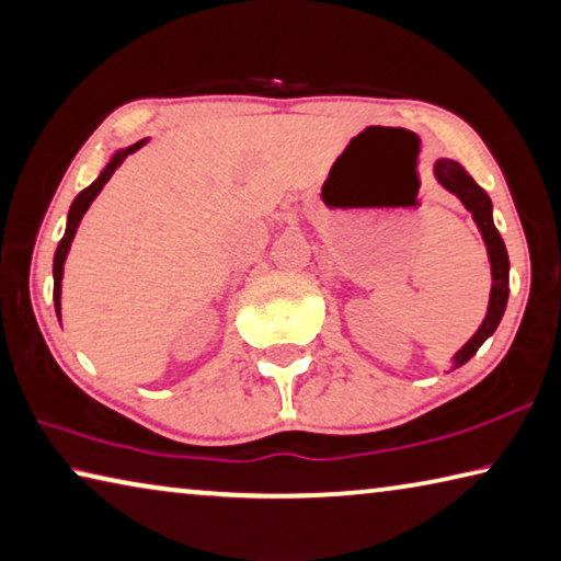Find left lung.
Instances as JSON below:
<instances>
[{
    "instance_id": "left-lung-1",
    "label": "left lung",
    "mask_w": 561,
    "mask_h": 561,
    "mask_svg": "<svg viewBox=\"0 0 561 561\" xmlns=\"http://www.w3.org/2000/svg\"><path fill=\"white\" fill-rule=\"evenodd\" d=\"M434 174H437L439 184L451 194H457L461 204L472 211L479 232L484 237L489 262H492V295H489V309L482 327L477 329V334L469 340L461 350L455 354V369L467 364L474 357L479 346H482L489 336L494 334V329L500 327L502 314L506 309V297H510V256H506V247L502 242L500 232H496L492 221V199L486 197V192L479 186L472 176L467 174V169L455 159H439L434 164Z\"/></svg>"
}]
</instances>
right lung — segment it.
I'll return each instance as SVG.
<instances>
[{
    "mask_svg": "<svg viewBox=\"0 0 561 561\" xmlns=\"http://www.w3.org/2000/svg\"><path fill=\"white\" fill-rule=\"evenodd\" d=\"M145 141H147V139H141V141H137V145H131V147H127V149H119V152L112 157V162L102 169V174L96 176V182L89 184L87 190L79 192L77 199L72 202V207H69L67 232H65V237H61V242H59V247H57V254H55V309H57V317H59V309H61V305H59V299H61V274H65V260H67L69 244H72L79 221H82L84 211L89 209V204L94 202L96 194L102 192V186H104L106 182H110V176H112L114 172H117V167L124 162V159H127V154L137 152V149H139L141 145H145Z\"/></svg>",
    "mask_w": 561,
    "mask_h": 561,
    "instance_id": "obj_1",
    "label": "right lung"
}]
</instances>
